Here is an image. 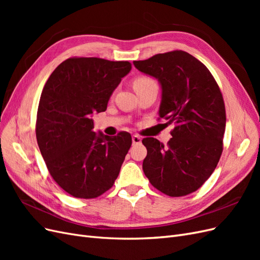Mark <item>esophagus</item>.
I'll list each match as a JSON object with an SVG mask.
<instances>
[{
	"instance_id": "1",
	"label": "esophagus",
	"mask_w": 260,
	"mask_h": 260,
	"mask_svg": "<svg viewBox=\"0 0 260 260\" xmlns=\"http://www.w3.org/2000/svg\"><path fill=\"white\" fill-rule=\"evenodd\" d=\"M142 142V139H141L139 136H132V143L133 144H140Z\"/></svg>"
}]
</instances>
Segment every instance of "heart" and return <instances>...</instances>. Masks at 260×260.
I'll return each mask as SVG.
<instances>
[{
    "label": "heart",
    "mask_w": 260,
    "mask_h": 260,
    "mask_svg": "<svg viewBox=\"0 0 260 260\" xmlns=\"http://www.w3.org/2000/svg\"><path fill=\"white\" fill-rule=\"evenodd\" d=\"M151 83H154L153 80L148 79V78H146V77H140V78H138V79L135 80V82H133V88L138 89V88H141V86H144V85L151 84Z\"/></svg>",
    "instance_id": "b5f03b06"
}]
</instances>
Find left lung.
<instances>
[{
	"mask_svg": "<svg viewBox=\"0 0 260 260\" xmlns=\"http://www.w3.org/2000/svg\"><path fill=\"white\" fill-rule=\"evenodd\" d=\"M133 65L158 81V115L176 125L166 146L157 139H143L147 149L144 174L165 194H190L211 176L222 153L225 108L221 92L207 67L183 51L157 54Z\"/></svg>",
	"mask_w": 260,
	"mask_h": 260,
	"instance_id": "8db88e82",
	"label": "left lung"
}]
</instances>
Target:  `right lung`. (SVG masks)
Returning <instances> with one entry per match:
<instances>
[{
    "instance_id": "add662e5",
    "label": "right lung",
    "mask_w": 260,
    "mask_h": 260,
    "mask_svg": "<svg viewBox=\"0 0 260 260\" xmlns=\"http://www.w3.org/2000/svg\"><path fill=\"white\" fill-rule=\"evenodd\" d=\"M129 61L68 58L46 81L37 115V141L51 176L68 194L94 199L111 188L131 136L94 132L93 114L105 112Z\"/></svg>"
}]
</instances>
